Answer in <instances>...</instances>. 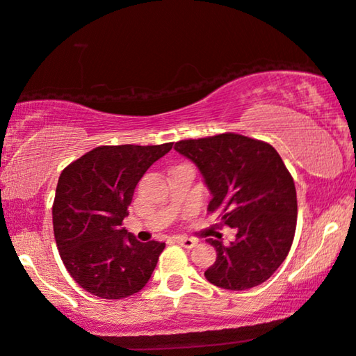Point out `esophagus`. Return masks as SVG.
<instances>
[{
    "label": "esophagus",
    "instance_id": "esophagus-1",
    "mask_svg": "<svg viewBox=\"0 0 356 356\" xmlns=\"http://www.w3.org/2000/svg\"><path fill=\"white\" fill-rule=\"evenodd\" d=\"M176 242L179 245H182V247H185V249H193V247L198 244V241L196 239H191V238H182V236H180V238H176Z\"/></svg>",
    "mask_w": 356,
    "mask_h": 356
}]
</instances>
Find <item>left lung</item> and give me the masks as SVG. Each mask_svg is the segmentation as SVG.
<instances>
[{"label": "left lung", "instance_id": "8db88e82", "mask_svg": "<svg viewBox=\"0 0 356 356\" xmlns=\"http://www.w3.org/2000/svg\"><path fill=\"white\" fill-rule=\"evenodd\" d=\"M174 149L200 168L212 195L207 211H220V225L236 229L229 245L220 234L207 239L217 259L206 279L231 291L266 282L289 255L298 218L295 182L277 150L236 133L179 140Z\"/></svg>", "mask_w": 356, "mask_h": 356}]
</instances>
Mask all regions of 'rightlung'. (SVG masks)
I'll return each mask as SVG.
<instances>
[{
  "mask_svg": "<svg viewBox=\"0 0 356 356\" xmlns=\"http://www.w3.org/2000/svg\"><path fill=\"white\" fill-rule=\"evenodd\" d=\"M171 149L172 143L99 145L61 171L54 234L65 268L86 291L123 300L149 282L165 242H139L122 222L140 177Z\"/></svg>",
  "mask_w": 356,
  "mask_h": 356,
  "instance_id": "add662e5",
  "label": "right lung"
}]
</instances>
